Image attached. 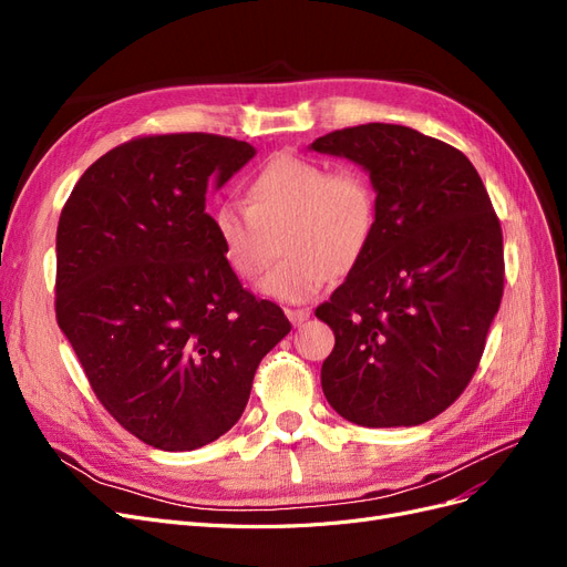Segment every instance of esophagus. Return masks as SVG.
<instances>
[{
	"label": "esophagus",
	"instance_id": "esophagus-1",
	"mask_svg": "<svg viewBox=\"0 0 567 567\" xmlns=\"http://www.w3.org/2000/svg\"><path fill=\"white\" fill-rule=\"evenodd\" d=\"M286 317H288L290 321H293L296 326H300L302 321L310 319V310H305V307H298V310H293V307H288V310H286Z\"/></svg>",
	"mask_w": 567,
	"mask_h": 567
}]
</instances>
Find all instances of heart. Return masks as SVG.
I'll list each match as a JSON object with an SVG mask.
<instances>
[{
	"label": "heart",
	"instance_id": "b5f03b06",
	"mask_svg": "<svg viewBox=\"0 0 567 567\" xmlns=\"http://www.w3.org/2000/svg\"><path fill=\"white\" fill-rule=\"evenodd\" d=\"M379 192L364 169L326 163L296 153L267 161L244 186V203L213 210L217 244L234 277L265 279L269 298L302 302L331 277H346L364 260L379 231Z\"/></svg>",
	"mask_w": 567,
	"mask_h": 567
}]
</instances>
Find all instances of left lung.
I'll return each mask as SVG.
<instances>
[{
    "mask_svg": "<svg viewBox=\"0 0 567 567\" xmlns=\"http://www.w3.org/2000/svg\"><path fill=\"white\" fill-rule=\"evenodd\" d=\"M369 169L373 244L317 317L336 348L321 388L342 419L419 425L452 406L485 352L504 296V236L473 163L404 125L369 123L312 142Z\"/></svg>",
    "mask_w": 567,
    "mask_h": 567,
    "instance_id": "1",
    "label": "left lung"
}]
</instances>
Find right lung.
Segmentation results:
<instances>
[{
	"label": "right lung",
	"instance_id": "add662e5",
	"mask_svg": "<svg viewBox=\"0 0 567 567\" xmlns=\"http://www.w3.org/2000/svg\"><path fill=\"white\" fill-rule=\"evenodd\" d=\"M252 156L219 134L134 136L84 169L59 217L56 321L96 400L156 450L225 435L290 331L234 277L205 213L210 182Z\"/></svg>",
	"mask_w": 567,
	"mask_h": 567
}]
</instances>
